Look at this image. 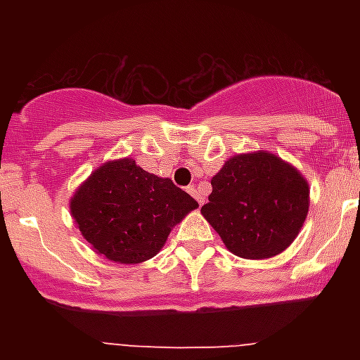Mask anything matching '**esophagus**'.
Masks as SVG:
<instances>
[{
    "mask_svg": "<svg viewBox=\"0 0 360 360\" xmlns=\"http://www.w3.org/2000/svg\"><path fill=\"white\" fill-rule=\"evenodd\" d=\"M187 193H189L191 196H195L196 202H198V205H202L203 198H202V195H200V193H198V189H196V186H189V187H187Z\"/></svg>",
    "mask_w": 360,
    "mask_h": 360,
    "instance_id": "1",
    "label": "esophagus"
}]
</instances>
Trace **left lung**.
Segmentation results:
<instances>
[{
  "instance_id": "1",
  "label": "left lung",
  "mask_w": 360,
  "mask_h": 360,
  "mask_svg": "<svg viewBox=\"0 0 360 360\" xmlns=\"http://www.w3.org/2000/svg\"><path fill=\"white\" fill-rule=\"evenodd\" d=\"M202 207L229 250L245 259L281 254L297 238L310 187L294 165L269 151L234 155L212 176Z\"/></svg>"
}]
</instances>
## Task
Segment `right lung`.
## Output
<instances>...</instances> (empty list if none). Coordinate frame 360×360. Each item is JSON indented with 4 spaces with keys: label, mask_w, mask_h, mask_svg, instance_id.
Instances as JSON below:
<instances>
[{
    "label": "right lung",
    "mask_w": 360,
    "mask_h": 360,
    "mask_svg": "<svg viewBox=\"0 0 360 360\" xmlns=\"http://www.w3.org/2000/svg\"><path fill=\"white\" fill-rule=\"evenodd\" d=\"M196 207L198 202L169 178L148 173L133 158L97 167L70 200L75 225L91 249L122 265L157 256L171 229Z\"/></svg>",
    "instance_id": "right-lung-1"
}]
</instances>
